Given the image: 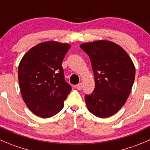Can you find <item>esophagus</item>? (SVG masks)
<instances>
[{
	"label": "esophagus",
	"mask_w": 150,
	"mask_h": 150,
	"mask_svg": "<svg viewBox=\"0 0 150 150\" xmlns=\"http://www.w3.org/2000/svg\"><path fill=\"white\" fill-rule=\"evenodd\" d=\"M76 87L78 90H81L83 88V84L81 83H78V85L76 86Z\"/></svg>",
	"instance_id": "obj_1"
}]
</instances>
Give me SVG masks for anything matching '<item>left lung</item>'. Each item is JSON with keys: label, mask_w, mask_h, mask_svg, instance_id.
I'll use <instances>...</instances> for the list:
<instances>
[{"label": "left lung", "mask_w": 150, "mask_h": 150, "mask_svg": "<svg viewBox=\"0 0 150 150\" xmlns=\"http://www.w3.org/2000/svg\"><path fill=\"white\" fill-rule=\"evenodd\" d=\"M81 48L89 56L95 88L86 94L88 110L100 118L114 115L130 95L136 70L131 59L117 44L106 40L82 44Z\"/></svg>", "instance_id": "1"}]
</instances>
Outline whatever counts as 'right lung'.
Instances as JSON below:
<instances>
[{
	"label": "right lung",
	"instance_id": "obj_1",
	"mask_svg": "<svg viewBox=\"0 0 150 150\" xmlns=\"http://www.w3.org/2000/svg\"><path fill=\"white\" fill-rule=\"evenodd\" d=\"M70 45L45 42L25 54L19 64L20 91L27 107L36 116L49 118L64 107L72 90L65 81L62 62Z\"/></svg>",
	"mask_w": 150,
	"mask_h": 150
}]
</instances>
